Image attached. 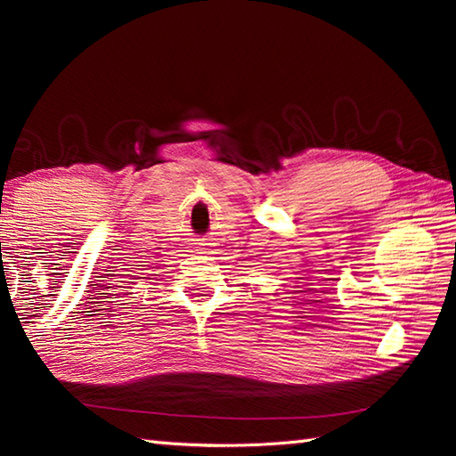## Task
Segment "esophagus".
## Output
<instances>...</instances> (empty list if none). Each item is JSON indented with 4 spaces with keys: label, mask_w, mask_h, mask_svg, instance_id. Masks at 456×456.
Instances as JSON below:
<instances>
[{
    "label": "esophagus",
    "mask_w": 456,
    "mask_h": 456,
    "mask_svg": "<svg viewBox=\"0 0 456 456\" xmlns=\"http://www.w3.org/2000/svg\"><path fill=\"white\" fill-rule=\"evenodd\" d=\"M197 251H199V253H207V251H205V249H197Z\"/></svg>",
    "instance_id": "obj_1"
}]
</instances>
